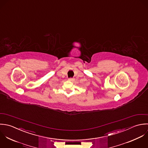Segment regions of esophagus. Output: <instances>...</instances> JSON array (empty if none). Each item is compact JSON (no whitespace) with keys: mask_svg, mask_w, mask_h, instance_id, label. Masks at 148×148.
Segmentation results:
<instances>
[{"mask_svg":"<svg viewBox=\"0 0 148 148\" xmlns=\"http://www.w3.org/2000/svg\"><path fill=\"white\" fill-rule=\"evenodd\" d=\"M68 80H69V81H73V79L72 78V77H70V78L68 79Z\"/></svg>","mask_w":148,"mask_h":148,"instance_id":"esophagus-1","label":"esophagus"}]
</instances>
